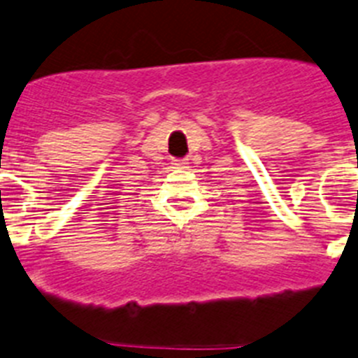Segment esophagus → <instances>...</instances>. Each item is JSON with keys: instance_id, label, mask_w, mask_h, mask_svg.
Wrapping results in <instances>:
<instances>
[{"instance_id": "obj_1", "label": "esophagus", "mask_w": 358, "mask_h": 358, "mask_svg": "<svg viewBox=\"0 0 358 358\" xmlns=\"http://www.w3.org/2000/svg\"><path fill=\"white\" fill-rule=\"evenodd\" d=\"M173 169H179V170H182V169H188V159H176L173 161Z\"/></svg>"}]
</instances>
